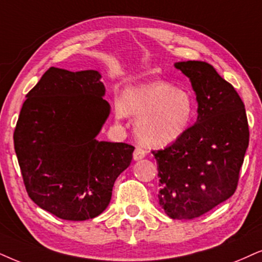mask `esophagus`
<instances>
[{
  "label": "esophagus",
  "instance_id": "1",
  "mask_svg": "<svg viewBox=\"0 0 262 262\" xmlns=\"http://www.w3.org/2000/svg\"><path fill=\"white\" fill-rule=\"evenodd\" d=\"M145 155H146V151L144 150V148L141 147H137L134 150V154H133V158L134 161H139V160H142V158L145 157Z\"/></svg>",
  "mask_w": 262,
  "mask_h": 262
}]
</instances>
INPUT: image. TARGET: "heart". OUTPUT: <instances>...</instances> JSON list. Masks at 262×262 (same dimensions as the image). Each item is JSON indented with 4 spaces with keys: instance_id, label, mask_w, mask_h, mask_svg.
<instances>
[{
    "instance_id": "heart-1",
    "label": "heart",
    "mask_w": 262,
    "mask_h": 262,
    "mask_svg": "<svg viewBox=\"0 0 262 262\" xmlns=\"http://www.w3.org/2000/svg\"><path fill=\"white\" fill-rule=\"evenodd\" d=\"M139 116L135 132L145 145L164 147L179 140L190 127L194 102L190 93L168 82L127 88L116 106V117Z\"/></svg>"
}]
</instances>
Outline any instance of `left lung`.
I'll return each instance as SVG.
<instances>
[{
  "label": "left lung",
  "instance_id": "left-lung-1",
  "mask_svg": "<svg viewBox=\"0 0 262 262\" xmlns=\"http://www.w3.org/2000/svg\"><path fill=\"white\" fill-rule=\"evenodd\" d=\"M196 92L198 117L157 161L158 200L171 219L191 220L230 198L249 145L244 104L233 85L204 61L175 64Z\"/></svg>",
  "mask_w": 262,
  "mask_h": 262
}]
</instances>
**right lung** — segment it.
Segmentation results:
<instances>
[{
	"mask_svg": "<svg viewBox=\"0 0 262 262\" xmlns=\"http://www.w3.org/2000/svg\"><path fill=\"white\" fill-rule=\"evenodd\" d=\"M98 71L49 68L26 94L14 148L29 197L62 220L100 215L134 146L98 141L110 114Z\"/></svg>",
	"mask_w": 262,
	"mask_h": 262,
	"instance_id": "1",
	"label": "right lung"
}]
</instances>
